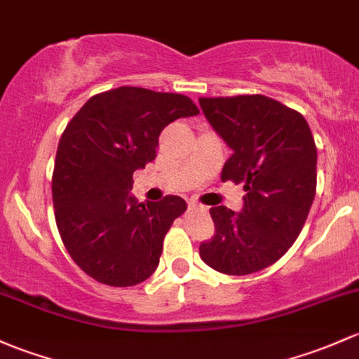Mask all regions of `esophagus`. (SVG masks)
Masks as SVG:
<instances>
[{"label":"esophagus","mask_w":359,"mask_h":359,"mask_svg":"<svg viewBox=\"0 0 359 359\" xmlns=\"http://www.w3.org/2000/svg\"><path fill=\"white\" fill-rule=\"evenodd\" d=\"M189 210H201V211H206V210H208V206L199 205V203H196V201H189Z\"/></svg>","instance_id":"esophagus-1"}]
</instances>
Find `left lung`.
Masks as SVG:
<instances>
[{"mask_svg":"<svg viewBox=\"0 0 359 359\" xmlns=\"http://www.w3.org/2000/svg\"><path fill=\"white\" fill-rule=\"evenodd\" d=\"M203 111L233 154L222 180L244 184L243 213L210 210L215 236L203 262L227 275L273 265L301 233L316 192V146L303 115L263 94L199 97Z\"/></svg>","mask_w":359,"mask_h":359,"instance_id":"1","label":"left lung"}]
</instances>
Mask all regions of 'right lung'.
Segmentation results:
<instances>
[{
    "label": "right lung",
    "instance_id": "right-lung-1",
    "mask_svg": "<svg viewBox=\"0 0 359 359\" xmlns=\"http://www.w3.org/2000/svg\"><path fill=\"white\" fill-rule=\"evenodd\" d=\"M198 113L184 94L122 86L89 97L65 127L51 179L55 220L90 278L130 287L156 270L165 236L187 206L179 196L137 203L132 175L156 158L168 123Z\"/></svg>",
    "mask_w": 359,
    "mask_h": 359
}]
</instances>
